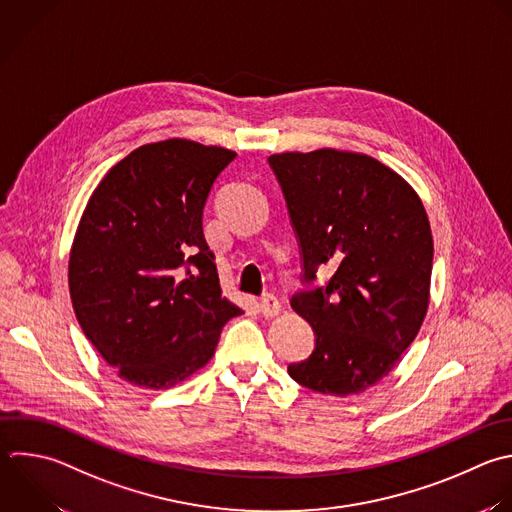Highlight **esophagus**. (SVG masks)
Returning <instances> with one entry per match:
<instances>
[{
    "label": "esophagus",
    "mask_w": 512,
    "mask_h": 512,
    "mask_svg": "<svg viewBox=\"0 0 512 512\" xmlns=\"http://www.w3.org/2000/svg\"><path fill=\"white\" fill-rule=\"evenodd\" d=\"M258 308L264 316H276L280 312V302L274 294H264L258 302Z\"/></svg>",
    "instance_id": "esophagus-1"
}]
</instances>
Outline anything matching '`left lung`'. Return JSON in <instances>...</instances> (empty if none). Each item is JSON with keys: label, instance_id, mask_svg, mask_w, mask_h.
<instances>
[{"label": "left lung", "instance_id": "obj_1", "mask_svg": "<svg viewBox=\"0 0 512 512\" xmlns=\"http://www.w3.org/2000/svg\"><path fill=\"white\" fill-rule=\"evenodd\" d=\"M302 256L306 290L290 306L316 344L288 366L302 386L348 396L382 380L416 338L428 308L432 234L416 192L378 160L338 150L268 158ZM328 265L324 287L315 272Z\"/></svg>", "mask_w": 512, "mask_h": 512}]
</instances>
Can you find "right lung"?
Segmentation results:
<instances>
[{
  "label": "right lung",
  "mask_w": 512,
  "mask_h": 512,
  "mask_svg": "<svg viewBox=\"0 0 512 512\" xmlns=\"http://www.w3.org/2000/svg\"><path fill=\"white\" fill-rule=\"evenodd\" d=\"M236 152L192 140L146 144L94 190L70 252V296L86 338L120 378L170 388L214 354L226 300L202 214Z\"/></svg>",
  "instance_id": "right-lung-1"
}]
</instances>
